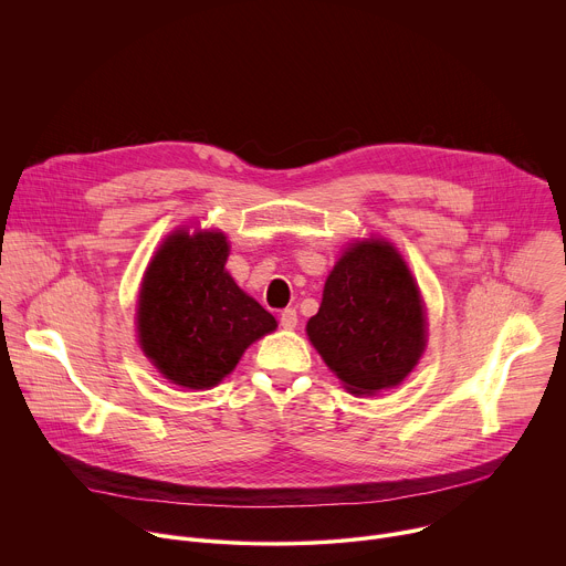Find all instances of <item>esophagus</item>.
<instances>
[{"instance_id":"obj_1","label":"esophagus","mask_w":566,"mask_h":566,"mask_svg":"<svg viewBox=\"0 0 566 566\" xmlns=\"http://www.w3.org/2000/svg\"><path fill=\"white\" fill-rule=\"evenodd\" d=\"M280 325L284 329H295V325H297V311L295 308H284L280 313Z\"/></svg>"}]
</instances>
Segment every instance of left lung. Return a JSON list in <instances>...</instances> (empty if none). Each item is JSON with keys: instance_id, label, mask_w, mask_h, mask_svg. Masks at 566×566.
Instances as JSON below:
<instances>
[{"instance_id": "left-lung-1", "label": "left lung", "mask_w": 566, "mask_h": 566, "mask_svg": "<svg viewBox=\"0 0 566 566\" xmlns=\"http://www.w3.org/2000/svg\"><path fill=\"white\" fill-rule=\"evenodd\" d=\"M306 334L354 394H376L406 378L426 347V317L396 249L380 239L347 249Z\"/></svg>"}]
</instances>
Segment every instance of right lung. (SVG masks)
<instances>
[{
  "label": "right lung",
  "mask_w": 566,
  "mask_h": 566,
  "mask_svg": "<svg viewBox=\"0 0 566 566\" xmlns=\"http://www.w3.org/2000/svg\"><path fill=\"white\" fill-rule=\"evenodd\" d=\"M221 232H175L151 260L138 300V338L168 380L217 385L277 322L226 273Z\"/></svg>",
  "instance_id": "1"
}]
</instances>
